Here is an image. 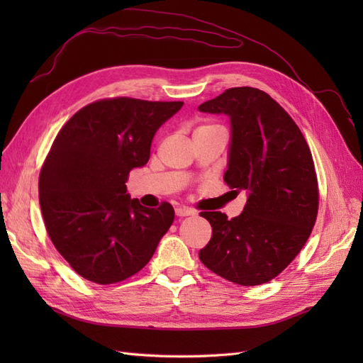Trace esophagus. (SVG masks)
<instances>
[{
  "mask_svg": "<svg viewBox=\"0 0 363 363\" xmlns=\"http://www.w3.org/2000/svg\"><path fill=\"white\" fill-rule=\"evenodd\" d=\"M175 215H177L179 218H184V216H194L195 215V211L191 207H184V206H180V207H175Z\"/></svg>",
  "mask_w": 363,
  "mask_h": 363,
  "instance_id": "esophagus-1",
  "label": "esophagus"
}]
</instances>
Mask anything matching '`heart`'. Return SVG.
I'll use <instances>...</instances> for the list:
<instances>
[{
	"mask_svg": "<svg viewBox=\"0 0 363 363\" xmlns=\"http://www.w3.org/2000/svg\"><path fill=\"white\" fill-rule=\"evenodd\" d=\"M204 127H212V125H204ZM204 127H200V128H204Z\"/></svg>",
	"mask_w": 363,
	"mask_h": 363,
	"instance_id": "obj_1",
	"label": "heart"
}]
</instances>
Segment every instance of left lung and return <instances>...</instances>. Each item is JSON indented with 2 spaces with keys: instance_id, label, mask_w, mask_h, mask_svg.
Here are the masks:
<instances>
[{
  "instance_id": "1",
  "label": "left lung",
  "mask_w": 363,
  "mask_h": 363,
  "mask_svg": "<svg viewBox=\"0 0 363 363\" xmlns=\"http://www.w3.org/2000/svg\"><path fill=\"white\" fill-rule=\"evenodd\" d=\"M199 108L230 116L224 180L233 192H248L236 218L200 213L212 225L200 260L236 284L267 283L296 257L316 221L320 192L311 148L289 113L256 87H230Z\"/></svg>"
}]
</instances>
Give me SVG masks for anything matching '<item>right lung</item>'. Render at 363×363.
Here are the masks:
<instances>
[{
	"mask_svg": "<svg viewBox=\"0 0 363 363\" xmlns=\"http://www.w3.org/2000/svg\"><path fill=\"white\" fill-rule=\"evenodd\" d=\"M182 106L104 98L80 108L54 139L39 174L40 211L51 242L83 279L113 284L135 276L169 230L172 206H140L125 183Z\"/></svg>",
	"mask_w": 363,
	"mask_h": 363,
	"instance_id": "1",
	"label": "right lung"
}]
</instances>
